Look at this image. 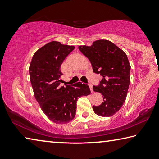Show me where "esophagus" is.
Masks as SVG:
<instances>
[{
	"mask_svg": "<svg viewBox=\"0 0 159 159\" xmlns=\"http://www.w3.org/2000/svg\"><path fill=\"white\" fill-rule=\"evenodd\" d=\"M88 85H89V87H90V90H91V92H93V85H92V83H88Z\"/></svg>",
	"mask_w": 159,
	"mask_h": 159,
	"instance_id": "esophagus-1",
	"label": "esophagus"
}]
</instances>
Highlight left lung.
Returning <instances> with one entry per match:
<instances>
[{
	"label": "left lung",
	"instance_id": "left-lung-1",
	"mask_svg": "<svg viewBox=\"0 0 159 159\" xmlns=\"http://www.w3.org/2000/svg\"><path fill=\"white\" fill-rule=\"evenodd\" d=\"M79 49L89 59L93 72L102 76L93 90L102 93L103 102L93 106V111L100 116H111L122 107L130 85V64L127 55L107 40H99L91 46L83 45Z\"/></svg>",
	"mask_w": 159,
	"mask_h": 159
}]
</instances>
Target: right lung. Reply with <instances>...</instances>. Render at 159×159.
<instances>
[{
    "mask_svg": "<svg viewBox=\"0 0 159 159\" xmlns=\"http://www.w3.org/2000/svg\"><path fill=\"white\" fill-rule=\"evenodd\" d=\"M74 49L60 42H50L34 53L29 66L35 98L48 118L58 124L71 121L76 116L78 99L90 93L85 83L60 85L61 64Z\"/></svg>",
    "mask_w": 159,
    "mask_h": 159,
    "instance_id": "1",
    "label": "right lung"
}]
</instances>
